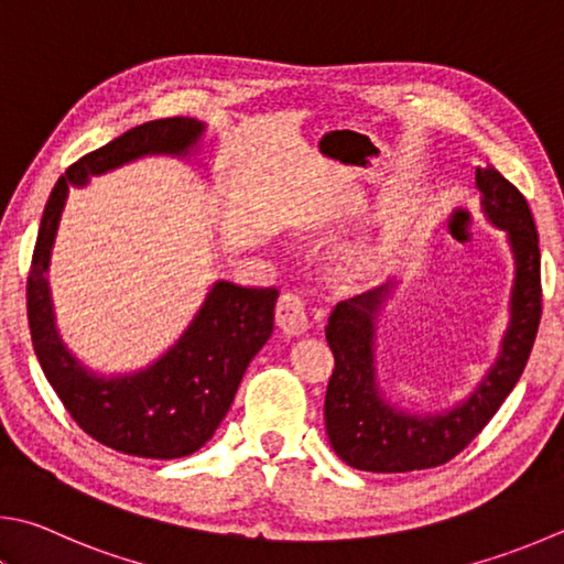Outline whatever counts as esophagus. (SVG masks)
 <instances>
[{
  "mask_svg": "<svg viewBox=\"0 0 564 564\" xmlns=\"http://www.w3.org/2000/svg\"><path fill=\"white\" fill-rule=\"evenodd\" d=\"M275 323L283 333L303 335L308 327V315H305V303L299 293H283L275 305Z\"/></svg>",
  "mask_w": 564,
  "mask_h": 564,
  "instance_id": "1",
  "label": "esophagus"
}]
</instances>
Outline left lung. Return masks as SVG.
Masks as SVG:
<instances>
[{"label": "left lung", "instance_id": "obj_1", "mask_svg": "<svg viewBox=\"0 0 564 564\" xmlns=\"http://www.w3.org/2000/svg\"><path fill=\"white\" fill-rule=\"evenodd\" d=\"M476 187L488 221L508 231L516 259L510 323L498 360L474 392L446 412H402L380 392L375 367V321L392 281L337 303L325 325L335 355L325 429L335 454L357 470L406 474L446 464L494 419L525 370L542 313L538 229L523 194L494 165L476 167Z\"/></svg>", "mask_w": 564, "mask_h": 564}]
</instances>
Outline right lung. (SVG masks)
<instances>
[{
	"mask_svg": "<svg viewBox=\"0 0 564 564\" xmlns=\"http://www.w3.org/2000/svg\"><path fill=\"white\" fill-rule=\"evenodd\" d=\"M204 128L197 118H162L122 132L66 170L41 217L26 281V313L39 365L74 422L96 442L128 456L182 458L209 442L249 362L273 333L279 291L217 281L165 355L145 370L104 377L80 365L61 340L46 279L51 249L68 187H84L90 177L145 155L187 158Z\"/></svg>",
	"mask_w": 564,
	"mask_h": 564,
	"instance_id": "right-lung-1",
	"label": "right lung"
}]
</instances>
